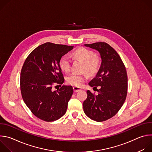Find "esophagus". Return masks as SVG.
<instances>
[{
	"label": "esophagus",
	"instance_id": "1",
	"mask_svg": "<svg viewBox=\"0 0 152 152\" xmlns=\"http://www.w3.org/2000/svg\"><path fill=\"white\" fill-rule=\"evenodd\" d=\"M73 90L75 92H78L81 90V88L78 86H73Z\"/></svg>",
	"mask_w": 152,
	"mask_h": 152
}]
</instances>
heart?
<instances>
[{"instance_id":"1","label":"heart","mask_w":152,"mask_h":152,"mask_svg":"<svg viewBox=\"0 0 152 152\" xmlns=\"http://www.w3.org/2000/svg\"><path fill=\"white\" fill-rule=\"evenodd\" d=\"M73 56L80 59L84 62V71L89 75L96 73L100 65V58L95 56L94 53L88 49L81 48L77 49L73 53ZM59 65L64 72H68L70 69L71 59L69 55H63L59 59ZM87 79L86 75L72 73L67 77V81L72 85L80 86Z\"/></svg>"}]
</instances>
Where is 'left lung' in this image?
<instances>
[{"instance_id":"8db88e82","label":"left lung","mask_w":152,"mask_h":152,"mask_svg":"<svg viewBox=\"0 0 152 152\" xmlns=\"http://www.w3.org/2000/svg\"><path fill=\"white\" fill-rule=\"evenodd\" d=\"M84 46L97 50L102 62L97 75L88 83L91 87L99 86L100 89L97 90V95L87 91V98L83 103V111L91 120L103 121L114 117L126 100V70L119 55L106 42H98Z\"/></svg>"}]
</instances>
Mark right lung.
<instances>
[{"label": "right lung", "instance_id": "right-lung-1", "mask_svg": "<svg viewBox=\"0 0 152 152\" xmlns=\"http://www.w3.org/2000/svg\"><path fill=\"white\" fill-rule=\"evenodd\" d=\"M73 49L48 42L35 48L23 64L20 74L21 96L33 114L42 120H57L67 111L73 87L63 85L53 91V86L64 83L59 61Z\"/></svg>", "mask_w": 152, "mask_h": 152}]
</instances>
